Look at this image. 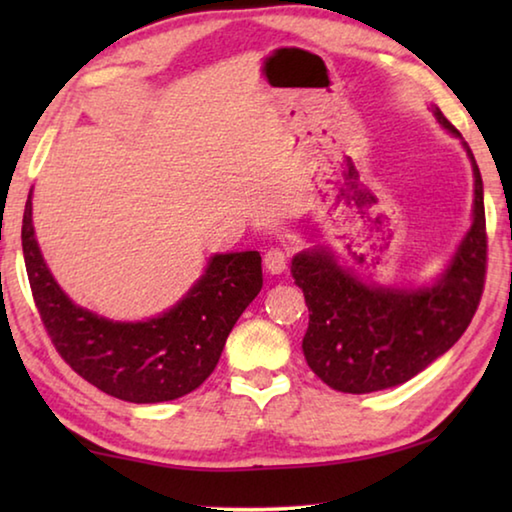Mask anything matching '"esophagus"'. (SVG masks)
<instances>
[{
  "instance_id": "obj_1",
  "label": "esophagus",
  "mask_w": 512,
  "mask_h": 512,
  "mask_svg": "<svg viewBox=\"0 0 512 512\" xmlns=\"http://www.w3.org/2000/svg\"><path fill=\"white\" fill-rule=\"evenodd\" d=\"M287 264H289V255L284 253L282 248H271L264 255V268L271 275H282L287 271Z\"/></svg>"
}]
</instances>
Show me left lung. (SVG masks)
I'll list each match as a JSON object with an SVG mask.
<instances>
[{
    "instance_id": "1",
    "label": "left lung",
    "mask_w": 512,
    "mask_h": 512,
    "mask_svg": "<svg viewBox=\"0 0 512 512\" xmlns=\"http://www.w3.org/2000/svg\"><path fill=\"white\" fill-rule=\"evenodd\" d=\"M431 112L461 140L474 176L472 225L445 271L431 284L395 287L361 280L325 246L302 250L291 262L309 307L302 352L334 391L363 395L404 384L461 339L479 307L488 257L481 171L440 108Z\"/></svg>"
}]
</instances>
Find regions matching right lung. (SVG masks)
I'll return each instance as SVG.
<instances>
[{"instance_id": "1", "label": "right lung", "mask_w": 512, "mask_h": 512, "mask_svg": "<svg viewBox=\"0 0 512 512\" xmlns=\"http://www.w3.org/2000/svg\"><path fill=\"white\" fill-rule=\"evenodd\" d=\"M24 205L22 250L38 314L51 343L99 391L135 404L178 400L196 391L219 363L225 339L262 291L257 250L214 255L171 309L146 320H112L79 307L60 289Z\"/></svg>"}]
</instances>
